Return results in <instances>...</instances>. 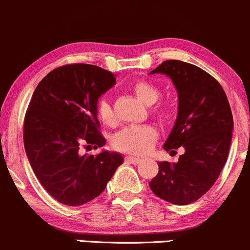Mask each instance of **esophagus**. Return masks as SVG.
Returning a JSON list of instances; mask_svg holds the SVG:
<instances>
[{
  "instance_id": "1",
  "label": "esophagus",
  "mask_w": 250,
  "mask_h": 250,
  "mask_svg": "<svg viewBox=\"0 0 250 250\" xmlns=\"http://www.w3.org/2000/svg\"><path fill=\"white\" fill-rule=\"evenodd\" d=\"M125 161L128 163H132V165H138L141 160L139 157H134V156H125Z\"/></svg>"
}]
</instances>
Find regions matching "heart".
Listing matches in <instances>:
<instances>
[{
    "mask_svg": "<svg viewBox=\"0 0 250 250\" xmlns=\"http://www.w3.org/2000/svg\"><path fill=\"white\" fill-rule=\"evenodd\" d=\"M132 90L135 97L146 106H152L160 100L161 89L156 84L148 81H138L132 85ZM98 117L105 125H116V116L109 100L102 99L98 103ZM152 115L161 120H166L170 116V109L165 105H157L152 109ZM158 137L156 128L152 125H135V127H125L112 138V146L117 151L129 155H144L155 144Z\"/></svg>",
    "mask_w": 250,
    "mask_h": 250,
    "instance_id": "1",
    "label": "heart"
}]
</instances>
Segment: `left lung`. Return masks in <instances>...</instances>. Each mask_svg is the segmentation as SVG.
<instances>
[{
	"label": "left lung",
	"mask_w": 250,
	"mask_h": 250,
	"mask_svg": "<svg viewBox=\"0 0 250 250\" xmlns=\"http://www.w3.org/2000/svg\"><path fill=\"white\" fill-rule=\"evenodd\" d=\"M167 75L178 92V115L166 151L183 146L176 163L158 162L150 181L157 197L184 206L201 198L220 175L230 150L233 118L220 83L198 66L166 60L150 72Z\"/></svg>",
	"instance_id": "obj_1"
}]
</instances>
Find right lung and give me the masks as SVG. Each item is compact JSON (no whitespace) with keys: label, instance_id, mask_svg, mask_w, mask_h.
<instances>
[{"label":"right lung","instance_id":"obj_1","mask_svg":"<svg viewBox=\"0 0 250 250\" xmlns=\"http://www.w3.org/2000/svg\"><path fill=\"white\" fill-rule=\"evenodd\" d=\"M116 83L95 65L70 64L50 71L35 89L24 121V146L44 190L58 202L82 206L106 188L123 163L118 152L81 155V146L103 147L98 100Z\"/></svg>","mask_w":250,"mask_h":250}]
</instances>
